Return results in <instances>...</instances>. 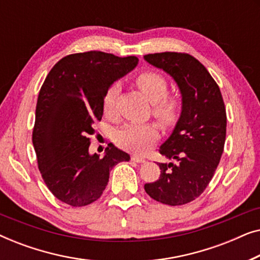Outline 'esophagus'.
Here are the masks:
<instances>
[{
    "instance_id": "34e87169",
    "label": "esophagus",
    "mask_w": 260,
    "mask_h": 260,
    "mask_svg": "<svg viewBox=\"0 0 260 260\" xmlns=\"http://www.w3.org/2000/svg\"><path fill=\"white\" fill-rule=\"evenodd\" d=\"M131 159H133L134 162H137V163L145 162V158L141 157V156H138V155H133V156H131Z\"/></svg>"
}]
</instances>
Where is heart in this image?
Here are the masks:
<instances>
[{
	"mask_svg": "<svg viewBox=\"0 0 260 260\" xmlns=\"http://www.w3.org/2000/svg\"><path fill=\"white\" fill-rule=\"evenodd\" d=\"M136 85L149 102L152 103V115L163 125H172L177 120L181 111V102L168 94V83L162 74L147 71L136 78ZM118 84H112L103 97V111L110 116L113 112ZM158 138V131L150 123H130L116 133V143L125 150L144 152Z\"/></svg>",
	"mask_w": 260,
	"mask_h": 260,
	"instance_id": "b5f03b06",
	"label": "heart"
}]
</instances>
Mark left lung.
<instances>
[{
  "mask_svg": "<svg viewBox=\"0 0 260 260\" xmlns=\"http://www.w3.org/2000/svg\"><path fill=\"white\" fill-rule=\"evenodd\" d=\"M144 60L168 73L182 95L180 118L159 147V154L176 163H158L161 175L144 189L161 204H188L204 193L221 158L227 123L221 92L206 67L187 53H155Z\"/></svg>",
  "mask_w": 260,
  "mask_h": 260,
  "instance_id": "8db88e82",
  "label": "left lung"
}]
</instances>
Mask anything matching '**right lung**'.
I'll return each instance as SVG.
<instances>
[{"label": "right lung", "instance_id": "obj_1", "mask_svg": "<svg viewBox=\"0 0 260 260\" xmlns=\"http://www.w3.org/2000/svg\"><path fill=\"white\" fill-rule=\"evenodd\" d=\"M137 63L136 56L76 53L59 60L46 77L35 110L33 145L42 179L60 201L83 207L98 200L111 169L130 159L115 145L106 148L103 158L88 148L106 90Z\"/></svg>", "mask_w": 260, "mask_h": 260}]
</instances>
